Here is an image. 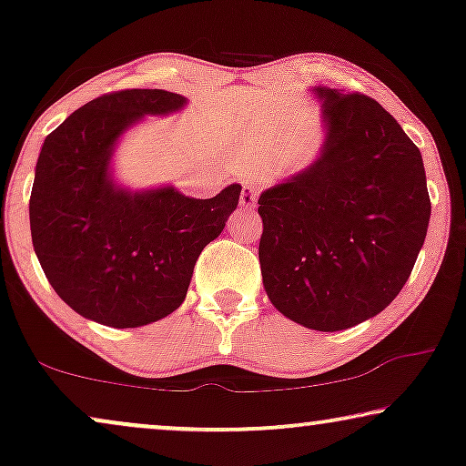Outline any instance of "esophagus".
Here are the masks:
<instances>
[{"mask_svg": "<svg viewBox=\"0 0 466 466\" xmlns=\"http://www.w3.org/2000/svg\"><path fill=\"white\" fill-rule=\"evenodd\" d=\"M241 206L246 209H254L257 208V201H258V190L257 187H252V184H244V190H241V197H239Z\"/></svg>", "mask_w": 466, "mask_h": 466, "instance_id": "obj_1", "label": "esophagus"}]
</instances>
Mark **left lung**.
Returning <instances> with one entry per match:
<instances>
[{
    "label": "left lung",
    "mask_w": 466,
    "mask_h": 466,
    "mask_svg": "<svg viewBox=\"0 0 466 466\" xmlns=\"http://www.w3.org/2000/svg\"><path fill=\"white\" fill-rule=\"evenodd\" d=\"M320 99L311 165L258 197L267 297L305 329L343 330L394 301L431 218L422 155L378 101L337 88Z\"/></svg>",
    "instance_id": "left-lung-1"
}]
</instances>
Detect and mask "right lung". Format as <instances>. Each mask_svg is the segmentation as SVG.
<instances>
[{"instance_id": "add662e5", "label": "right lung", "mask_w": 466, "mask_h": 466, "mask_svg": "<svg viewBox=\"0 0 466 466\" xmlns=\"http://www.w3.org/2000/svg\"><path fill=\"white\" fill-rule=\"evenodd\" d=\"M187 97L131 88L88 101L44 139L29 199L34 250L56 295L114 329L157 322L180 308L197 258L225 228L239 184L212 199L176 187L131 190L114 180L118 139L144 116H167Z\"/></svg>"}]
</instances>
